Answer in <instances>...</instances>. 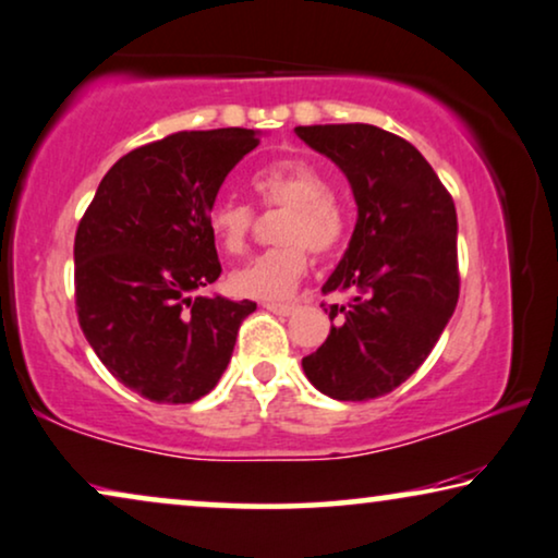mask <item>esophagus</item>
Listing matches in <instances>:
<instances>
[{
	"label": "esophagus",
	"mask_w": 558,
	"mask_h": 558,
	"mask_svg": "<svg viewBox=\"0 0 558 558\" xmlns=\"http://www.w3.org/2000/svg\"><path fill=\"white\" fill-rule=\"evenodd\" d=\"M263 308H267L270 311V314H278V316H291V314H295V311H299V306H295V303H263Z\"/></svg>",
	"instance_id": "esophagus-1"
}]
</instances>
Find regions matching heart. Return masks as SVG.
<instances>
[{"mask_svg": "<svg viewBox=\"0 0 558 558\" xmlns=\"http://www.w3.org/2000/svg\"><path fill=\"white\" fill-rule=\"evenodd\" d=\"M259 204L288 209L280 221V247L255 255L229 272V291L242 299L278 301L293 293L308 270V250L316 255L337 250L344 240L347 219L331 198V185L314 162L301 158L275 160L252 175ZM255 211L240 198L221 196L209 209L214 242L227 255H240L247 244Z\"/></svg>", "mask_w": 558, "mask_h": 558, "instance_id": "1", "label": "heart"}]
</instances>
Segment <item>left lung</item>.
I'll list each match as a JSON object with an SVG mask.
<instances>
[{"instance_id": "8db88e82", "label": "left lung", "mask_w": 558, "mask_h": 558, "mask_svg": "<svg viewBox=\"0 0 558 558\" xmlns=\"http://www.w3.org/2000/svg\"><path fill=\"white\" fill-rule=\"evenodd\" d=\"M295 135L347 175L356 204L352 240L322 288L352 301L329 306L337 324L303 356V373L333 400L380 398L423 365L457 308L454 202L428 160L392 132L311 124Z\"/></svg>"}]
</instances>
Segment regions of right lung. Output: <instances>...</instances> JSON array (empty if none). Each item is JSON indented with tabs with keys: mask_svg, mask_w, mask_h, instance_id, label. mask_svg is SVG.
<instances>
[{
	"mask_svg": "<svg viewBox=\"0 0 558 558\" xmlns=\"http://www.w3.org/2000/svg\"><path fill=\"white\" fill-rule=\"evenodd\" d=\"M259 132H175L119 158L81 219L76 311L104 367L155 403L217 388L252 301L196 295L219 278L209 209Z\"/></svg>",
	"mask_w": 558,
	"mask_h": 558,
	"instance_id": "right-lung-1",
	"label": "right lung"
}]
</instances>
